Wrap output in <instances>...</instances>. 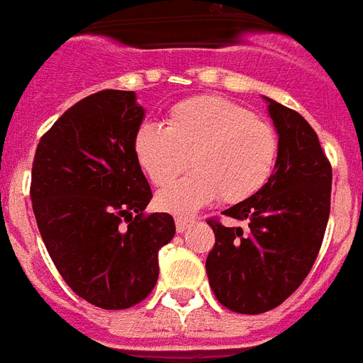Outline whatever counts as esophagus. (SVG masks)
Wrapping results in <instances>:
<instances>
[{"label": "esophagus", "mask_w": 363, "mask_h": 363, "mask_svg": "<svg viewBox=\"0 0 363 363\" xmlns=\"http://www.w3.org/2000/svg\"><path fill=\"white\" fill-rule=\"evenodd\" d=\"M195 224H197V218H193V216H178V218H176V230L182 232V234H184L185 230H189L191 226H195Z\"/></svg>", "instance_id": "34e87169"}]
</instances>
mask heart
Segmentation results:
<instances>
[{
    "label": "heart",
    "instance_id": "heart-1",
    "mask_svg": "<svg viewBox=\"0 0 363 363\" xmlns=\"http://www.w3.org/2000/svg\"><path fill=\"white\" fill-rule=\"evenodd\" d=\"M141 170L158 187V207L187 214L216 197L238 205L257 195L271 179L279 158V135L267 120L220 96H191L174 104L166 127L143 123L133 137Z\"/></svg>",
    "mask_w": 363,
    "mask_h": 363
}]
</instances>
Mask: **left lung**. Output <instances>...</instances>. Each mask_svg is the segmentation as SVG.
<instances>
[{"instance_id":"8db88e82","label":"left lung","mask_w":363,"mask_h":363,"mask_svg":"<svg viewBox=\"0 0 363 363\" xmlns=\"http://www.w3.org/2000/svg\"><path fill=\"white\" fill-rule=\"evenodd\" d=\"M279 131V158L269 184L224 211L245 226L208 218L214 247L207 257L216 300L236 313L279 308L308 277L330 213L333 168L317 133L296 110L267 98Z\"/></svg>"}]
</instances>
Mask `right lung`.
I'll list each match as a JSON object with an SVG mask.
<instances>
[{
  "label": "right lung",
  "instance_id": "add662e5",
  "mask_svg": "<svg viewBox=\"0 0 363 363\" xmlns=\"http://www.w3.org/2000/svg\"><path fill=\"white\" fill-rule=\"evenodd\" d=\"M145 110L133 91H100L42 135L30 201L50 257L92 306L127 309L158 280V250L176 234L168 213L147 214L152 191L133 152Z\"/></svg>",
  "mask_w": 363,
  "mask_h": 363
}]
</instances>
